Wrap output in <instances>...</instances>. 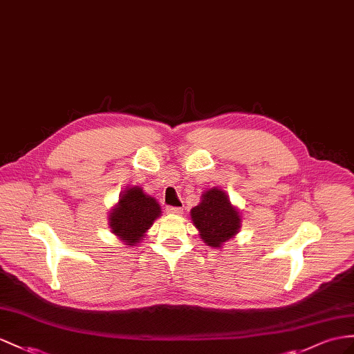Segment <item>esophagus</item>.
I'll return each instance as SVG.
<instances>
[{"instance_id":"34e87169","label":"esophagus","mask_w":354,"mask_h":354,"mask_svg":"<svg viewBox=\"0 0 354 354\" xmlns=\"http://www.w3.org/2000/svg\"><path fill=\"white\" fill-rule=\"evenodd\" d=\"M165 210H167L168 214H182L183 213V209H180V207H171V205H168Z\"/></svg>"}]
</instances>
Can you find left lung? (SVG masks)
I'll use <instances>...</instances> for the list:
<instances>
[{
  "mask_svg": "<svg viewBox=\"0 0 354 354\" xmlns=\"http://www.w3.org/2000/svg\"><path fill=\"white\" fill-rule=\"evenodd\" d=\"M191 219L203 242L221 249L242 228V214L221 187H210L201 195V201L191 210Z\"/></svg>",
  "mask_w": 354,
  "mask_h": 354,
  "instance_id": "1",
  "label": "left lung"
}]
</instances>
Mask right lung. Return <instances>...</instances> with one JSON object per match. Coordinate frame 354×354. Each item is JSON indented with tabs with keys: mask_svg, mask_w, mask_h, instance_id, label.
I'll list each match as a JSON object with an SVG mask.
<instances>
[{
	"mask_svg": "<svg viewBox=\"0 0 354 354\" xmlns=\"http://www.w3.org/2000/svg\"><path fill=\"white\" fill-rule=\"evenodd\" d=\"M159 216L162 209L151 195L145 194L141 186H127L109 210L108 225L126 248H133Z\"/></svg>",
	"mask_w": 354,
	"mask_h": 354,
	"instance_id": "add662e5",
	"label": "right lung"
}]
</instances>
